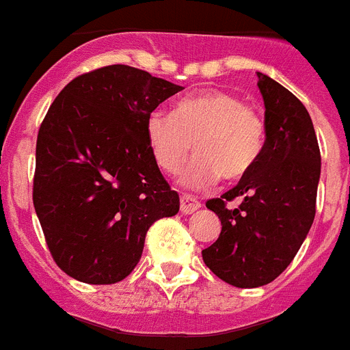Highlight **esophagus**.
Masks as SVG:
<instances>
[{"instance_id":"obj_1","label":"esophagus","mask_w":350,"mask_h":350,"mask_svg":"<svg viewBox=\"0 0 350 350\" xmlns=\"http://www.w3.org/2000/svg\"><path fill=\"white\" fill-rule=\"evenodd\" d=\"M180 208H181V213H193V211L201 208V202L193 198V196L183 193V196H181V206Z\"/></svg>"}]
</instances>
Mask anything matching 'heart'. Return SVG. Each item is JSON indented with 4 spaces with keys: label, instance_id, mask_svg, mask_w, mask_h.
<instances>
[{
    "label": "heart",
    "instance_id": "1",
    "mask_svg": "<svg viewBox=\"0 0 350 350\" xmlns=\"http://www.w3.org/2000/svg\"><path fill=\"white\" fill-rule=\"evenodd\" d=\"M149 148L158 165L178 172L196 149L198 157L183 172L192 189L249 174L265 148V122L237 96L220 90L181 99L174 113L154 110L146 124Z\"/></svg>",
    "mask_w": 350,
    "mask_h": 350
}]
</instances>
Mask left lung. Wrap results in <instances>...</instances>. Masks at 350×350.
Masks as SVG:
<instances>
[{
  "label": "left lung",
  "mask_w": 350,
  "mask_h": 350,
  "mask_svg": "<svg viewBox=\"0 0 350 350\" xmlns=\"http://www.w3.org/2000/svg\"><path fill=\"white\" fill-rule=\"evenodd\" d=\"M265 103V148L237 187L210 199L222 224L202 251L208 269L239 288L274 281L292 263L315 219L320 149L311 117L288 89L258 72ZM243 199L228 208V200Z\"/></svg>",
  "instance_id": "1"
}]
</instances>
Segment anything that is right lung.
Here are the masks:
<instances>
[{
	"label": "right lung",
	"instance_id": "add662e5",
	"mask_svg": "<svg viewBox=\"0 0 350 350\" xmlns=\"http://www.w3.org/2000/svg\"><path fill=\"white\" fill-rule=\"evenodd\" d=\"M183 87L130 66H107L62 89L40 124L33 206L53 260L89 284L137 267L146 233L180 211L149 148L152 110Z\"/></svg>",
	"mask_w": 350,
	"mask_h": 350
}]
</instances>
